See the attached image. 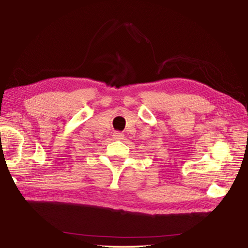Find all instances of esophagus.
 Returning a JSON list of instances; mask_svg holds the SVG:
<instances>
[{
	"mask_svg": "<svg viewBox=\"0 0 248 248\" xmlns=\"http://www.w3.org/2000/svg\"><path fill=\"white\" fill-rule=\"evenodd\" d=\"M112 137L114 140H122V139L124 138V135L122 134V132H113Z\"/></svg>",
	"mask_w": 248,
	"mask_h": 248,
	"instance_id": "34e87169",
	"label": "esophagus"
}]
</instances>
